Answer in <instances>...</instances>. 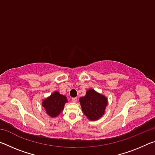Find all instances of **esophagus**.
I'll list each match as a JSON object with an SVG mask.
<instances>
[{"label": "esophagus", "mask_w": 155, "mask_h": 155, "mask_svg": "<svg viewBox=\"0 0 155 155\" xmlns=\"http://www.w3.org/2000/svg\"><path fill=\"white\" fill-rule=\"evenodd\" d=\"M72 102H74V103H76V102L77 101V98H72Z\"/></svg>", "instance_id": "34e87169"}]
</instances>
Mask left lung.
Instances as JSON below:
<instances>
[{
  "mask_svg": "<svg viewBox=\"0 0 155 155\" xmlns=\"http://www.w3.org/2000/svg\"><path fill=\"white\" fill-rule=\"evenodd\" d=\"M79 102L83 114L91 120H97L103 116L107 105L106 97L91 89L85 96L80 98Z\"/></svg>",
  "mask_w": 155,
  "mask_h": 155,
  "instance_id": "1",
  "label": "left lung"
}]
</instances>
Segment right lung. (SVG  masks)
Returning a JSON list of instances; mask_svg holds the SVG:
<instances>
[{
  "mask_svg": "<svg viewBox=\"0 0 155 155\" xmlns=\"http://www.w3.org/2000/svg\"><path fill=\"white\" fill-rule=\"evenodd\" d=\"M67 102L66 96L60 94L58 91H54L51 96L44 100L42 106L46 111L47 114L51 117H57L61 113Z\"/></svg>",
  "mask_w": 155,
  "mask_h": 155,
  "instance_id": "obj_1",
  "label": "right lung"
}]
</instances>
